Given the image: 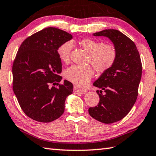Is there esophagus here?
Masks as SVG:
<instances>
[{"label":"esophagus","mask_w":156,"mask_h":156,"mask_svg":"<svg viewBox=\"0 0 156 156\" xmlns=\"http://www.w3.org/2000/svg\"><path fill=\"white\" fill-rule=\"evenodd\" d=\"M74 91L76 93H80V94H86L87 92V90L86 89H81V88H76V87H75V88H74Z\"/></svg>","instance_id":"34e87169"}]
</instances>
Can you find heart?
Returning <instances> with one entry per match:
<instances>
[{"instance_id":"heart-1","label":"heart","mask_w":156,"mask_h":156,"mask_svg":"<svg viewBox=\"0 0 156 156\" xmlns=\"http://www.w3.org/2000/svg\"><path fill=\"white\" fill-rule=\"evenodd\" d=\"M80 46L89 53L88 63L91 64L98 73H104L112 67L117 57V50L112 44H103L101 41L85 38L80 42ZM72 43L62 44L57 48L60 60L65 64L70 62ZM94 68L90 65H73L66 70L65 77L76 86L86 85L93 77Z\"/></svg>"}]
</instances>
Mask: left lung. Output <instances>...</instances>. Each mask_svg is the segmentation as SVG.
<instances>
[{
	"label": "left lung",
	"instance_id": "obj_1",
	"mask_svg": "<svg viewBox=\"0 0 156 156\" xmlns=\"http://www.w3.org/2000/svg\"><path fill=\"white\" fill-rule=\"evenodd\" d=\"M93 35L108 37L117 50L112 67L93 83L101 89L97 91L100 98L99 104L88 109L92 118L110 124L123 119L137 99L142 76L140 56L134 42L118 30L105 29Z\"/></svg>",
	"mask_w": 156,
	"mask_h": 156
}]
</instances>
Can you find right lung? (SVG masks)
<instances>
[{"mask_svg":"<svg viewBox=\"0 0 156 156\" xmlns=\"http://www.w3.org/2000/svg\"><path fill=\"white\" fill-rule=\"evenodd\" d=\"M72 38L67 32L48 27L27 37L18 49L12 67L13 90L22 110L34 121L49 122L64 112L73 85L67 80L59 85L62 62L57 48Z\"/></svg>","mask_w":156,"mask_h":156,"instance_id":"add662e5","label":"right lung"}]
</instances>
